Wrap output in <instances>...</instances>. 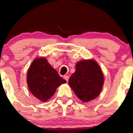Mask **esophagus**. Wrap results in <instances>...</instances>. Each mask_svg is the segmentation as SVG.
<instances>
[{"instance_id": "obj_1", "label": "esophagus", "mask_w": 133, "mask_h": 133, "mask_svg": "<svg viewBox=\"0 0 133 133\" xmlns=\"http://www.w3.org/2000/svg\"><path fill=\"white\" fill-rule=\"evenodd\" d=\"M69 76H68V75H65V76H64V78L65 79V80H66L67 82H68V80H69Z\"/></svg>"}]
</instances>
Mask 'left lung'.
I'll return each mask as SVG.
<instances>
[{
  "instance_id": "1",
  "label": "left lung",
  "mask_w": 133,
  "mask_h": 133,
  "mask_svg": "<svg viewBox=\"0 0 133 133\" xmlns=\"http://www.w3.org/2000/svg\"><path fill=\"white\" fill-rule=\"evenodd\" d=\"M104 75L95 60H84L76 64V71L69 79V85L82 101L96 98L104 85Z\"/></svg>"
}]
</instances>
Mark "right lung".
<instances>
[{
    "mask_svg": "<svg viewBox=\"0 0 133 133\" xmlns=\"http://www.w3.org/2000/svg\"><path fill=\"white\" fill-rule=\"evenodd\" d=\"M65 82L45 58H35L28 69L27 84L29 90L42 102L50 99L59 85Z\"/></svg>",
    "mask_w": 133,
    "mask_h": 133,
    "instance_id": "1",
    "label": "right lung"
}]
</instances>
